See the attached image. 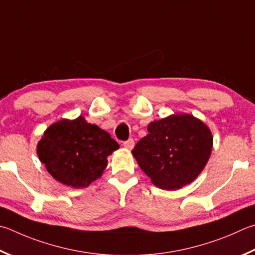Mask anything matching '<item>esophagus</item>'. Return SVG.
Wrapping results in <instances>:
<instances>
[{"mask_svg": "<svg viewBox=\"0 0 255 255\" xmlns=\"http://www.w3.org/2000/svg\"><path fill=\"white\" fill-rule=\"evenodd\" d=\"M123 145H124L125 148H127V149H130L131 150L132 148H133V146H135V141H133L132 138H129L128 140L123 142Z\"/></svg>", "mask_w": 255, "mask_h": 255, "instance_id": "obj_1", "label": "esophagus"}]
</instances>
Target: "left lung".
I'll list each match as a JSON object with an SVG mask.
<instances>
[{"label":"left lung","mask_w":255,"mask_h":255,"mask_svg":"<svg viewBox=\"0 0 255 255\" xmlns=\"http://www.w3.org/2000/svg\"><path fill=\"white\" fill-rule=\"evenodd\" d=\"M132 149L138 165L157 187L174 191L191 184L210 158L213 136L192 115H172L147 127Z\"/></svg>","instance_id":"left-lung-1"}]
</instances>
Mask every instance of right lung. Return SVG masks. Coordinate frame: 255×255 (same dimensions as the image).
<instances>
[{"mask_svg": "<svg viewBox=\"0 0 255 255\" xmlns=\"http://www.w3.org/2000/svg\"><path fill=\"white\" fill-rule=\"evenodd\" d=\"M118 148L107 131L79 116L51 125L38 142L36 152L55 180L82 188L103 175L107 157Z\"/></svg>", "mask_w": 255, "mask_h": 255, "instance_id": "obj_1", "label": "right lung"}]
</instances>
